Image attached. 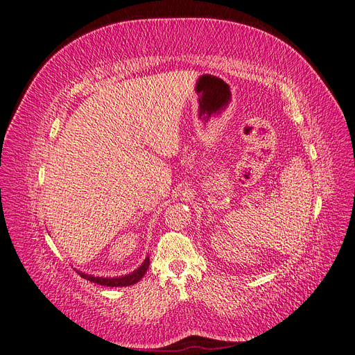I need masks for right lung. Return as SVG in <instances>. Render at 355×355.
<instances>
[{
    "mask_svg": "<svg viewBox=\"0 0 355 355\" xmlns=\"http://www.w3.org/2000/svg\"><path fill=\"white\" fill-rule=\"evenodd\" d=\"M149 257L144 259V262L137 268L135 271L125 274V275H119V277H94L92 274H85L78 271V274L81 275L83 279L85 280H90L93 283H98L101 286H110V288H119V286H131V284L140 282L143 279V275L146 274L149 268Z\"/></svg>",
    "mask_w": 355,
    "mask_h": 355,
    "instance_id": "obj_1",
    "label": "right lung"
}]
</instances>
